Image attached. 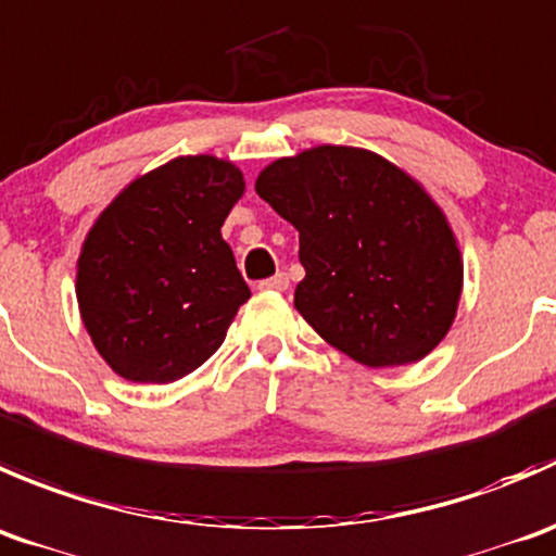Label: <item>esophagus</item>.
<instances>
[{"instance_id":"1","label":"esophagus","mask_w":556,"mask_h":556,"mask_svg":"<svg viewBox=\"0 0 556 556\" xmlns=\"http://www.w3.org/2000/svg\"><path fill=\"white\" fill-rule=\"evenodd\" d=\"M260 289L262 291H286L289 289V276H286V273H278V276L260 280Z\"/></svg>"}]
</instances>
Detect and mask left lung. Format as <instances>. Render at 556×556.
<instances>
[{
    "label": "left lung",
    "instance_id": "left-lung-1",
    "mask_svg": "<svg viewBox=\"0 0 556 556\" xmlns=\"http://www.w3.org/2000/svg\"><path fill=\"white\" fill-rule=\"evenodd\" d=\"M256 194L300 232L294 307L359 365L419 362L446 338L463 256L446 216L397 164L318 146L267 164Z\"/></svg>",
    "mask_w": 556,
    "mask_h": 556
}]
</instances>
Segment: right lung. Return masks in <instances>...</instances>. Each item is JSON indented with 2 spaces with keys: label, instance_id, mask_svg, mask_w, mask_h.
I'll list each match as a JSON object with an SVG mask.
<instances>
[{
  "label": "right lung",
  "instance_id": "obj_1",
  "mask_svg": "<svg viewBox=\"0 0 556 556\" xmlns=\"http://www.w3.org/2000/svg\"><path fill=\"white\" fill-rule=\"evenodd\" d=\"M243 173L178 156L131 180L93 222L78 260L80 318L126 381L169 383L211 359L251 289L222 238Z\"/></svg>",
  "mask_w": 556,
  "mask_h": 556
}]
</instances>
